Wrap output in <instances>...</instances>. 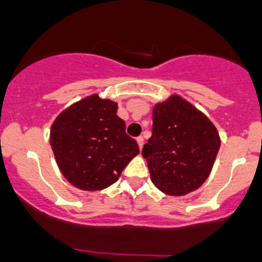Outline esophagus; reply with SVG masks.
I'll return each mask as SVG.
<instances>
[{"mask_svg": "<svg viewBox=\"0 0 262 262\" xmlns=\"http://www.w3.org/2000/svg\"><path fill=\"white\" fill-rule=\"evenodd\" d=\"M136 142H138L139 148H140V149H142V148H143V144H144V139H143V136H139V138H136Z\"/></svg>", "mask_w": 262, "mask_h": 262, "instance_id": "1", "label": "esophagus"}]
</instances>
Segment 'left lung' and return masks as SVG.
<instances>
[{"label":"left lung","instance_id":"left-lung-1","mask_svg":"<svg viewBox=\"0 0 262 262\" xmlns=\"http://www.w3.org/2000/svg\"><path fill=\"white\" fill-rule=\"evenodd\" d=\"M152 136L142 155L155 186L168 195L196 190L211 173L221 136L211 120L178 94L152 110Z\"/></svg>","mask_w":262,"mask_h":262}]
</instances>
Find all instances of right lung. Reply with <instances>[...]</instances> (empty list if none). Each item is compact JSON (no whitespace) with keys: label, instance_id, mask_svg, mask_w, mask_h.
I'll return each mask as SVG.
<instances>
[{"label":"right lung","instance_id":"obj_1","mask_svg":"<svg viewBox=\"0 0 262 262\" xmlns=\"http://www.w3.org/2000/svg\"><path fill=\"white\" fill-rule=\"evenodd\" d=\"M117 110V102L92 94L53 120L50 144L56 164L67 181L80 190L108 187L139 155L138 143L126 134Z\"/></svg>","mask_w":262,"mask_h":262}]
</instances>
